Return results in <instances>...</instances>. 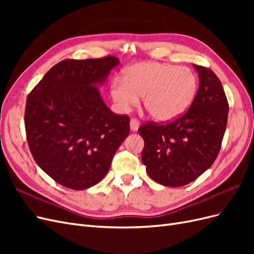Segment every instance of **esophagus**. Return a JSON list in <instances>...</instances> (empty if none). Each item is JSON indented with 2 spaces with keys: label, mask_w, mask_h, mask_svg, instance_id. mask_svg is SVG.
<instances>
[{
  "label": "esophagus",
  "mask_w": 254,
  "mask_h": 254,
  "mask_svg": "<svg viewBox=\"0 0 254 254\" xmlns=\"http://www.w3.org/2000/svg\"><path fill=\"white\" fill-rule=\"evenodd\" d=\"M140 127V122L136 119H131L130 120V128H131L132 131H136L137 128Z\"/></svg>",
  "instance_id": "obj_1"
}]
</instances>
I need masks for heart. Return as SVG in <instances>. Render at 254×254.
Wrapping results in <instances>:
<instances>
[{
	"instance_id": "obj_1",
	"label": "heart",
	"mask_w": 254,
	"mask_h": 254,
	"mask_svg": "<svg viewBox=\"0 0 254 254\" xmlns=\"http://www.w3.org/2000/svg\"><path fill=\"white\" fill-rule=\"evenodd\" d=\"M197 77L191 68L160 63L130 66L123 79L111 84V96L120 111L126 112L144 98L151 117L161 122L178 118L193 102Z\"/></svg>"
}]
</instances>
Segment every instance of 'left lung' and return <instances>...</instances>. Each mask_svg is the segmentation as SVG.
Returning a JSON list of instances; mask_svg holds the SVG:
<instances>
[{"label":"left lung","mask_w":254,"mask_h":254,"mask_svg":"<svg viewBox=\"0 0 254 254\" xmlns=\"http://www.w3.org/2000/svg\"><path fill=\"white\" fill-rule=\"evenodd\" d=\"M194 66L199 88L190 108L172 122L151 121L139 128L146 172L165 187L186 186L210 168L227 128L229 104L220 80L211 68Z\"/></svg>","instance_id":"1"}]
</instances>
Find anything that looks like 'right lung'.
Returning a JSON list of instances; mask_svg holds the SVG:
<instances>
[{
    "mask_svg": "<svg viewBox=\"0 0 254 254\" xmlns=\"http://www.w3.org/2000/svg\"><path fill=\"white\" fill-rule=\"evenodd\" d=\"M119 58L64 59L30 91L24 124L30 152L43 172L67 189L95 186L108 173L130 131L127 114H115L95 87Z\"/></svg>",
    "mask_w": 254,
    "mask_h": 254,
    "instance_id": "1",
    "label": "right lung"
}]
</instances>
